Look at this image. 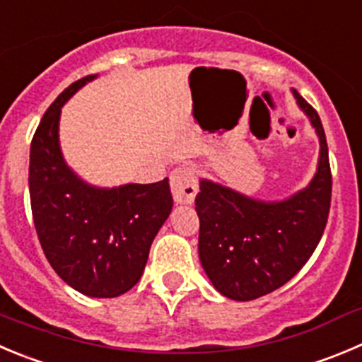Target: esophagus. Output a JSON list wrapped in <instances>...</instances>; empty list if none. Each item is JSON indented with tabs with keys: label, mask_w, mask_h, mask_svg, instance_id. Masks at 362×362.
Here are the masks:
<instances>
[{
	"label": "esophagus",
	"mask_w": 362,
	"mask_h": 362,
	"mask_svg": "<svg viewBox=\"0 0 362 362\" xmlns=\"http://www.w3.org/2000/svg\"><path fill=\"white\" fill-rule=\"evenodd\" d=\"M170 190L177 204H192L197 194V172L190 165H181L170 172Z\"/></svg>",
	"instance_id": "esophagus-1"
}]
</instances>
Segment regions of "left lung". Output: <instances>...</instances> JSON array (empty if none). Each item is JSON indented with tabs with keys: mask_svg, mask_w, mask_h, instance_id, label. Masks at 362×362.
<instances>
[{
	"mask_svg": "<svg viewBox=\"0 0 362 362\" xmlns=\"http://www.w3.org/2000/svg\"><path fill=\"white\" fill-rule=\"evenodd\" d=\"M293 95L320 139L318 168L309 187L286 201L263 202L202 179L195 197L202 268L233 300H254L286 284L325 230L332 195L325 132L316 110L297 90Z\"/></svg>",
	"mask_w": 362,
	"mask_h": 362,
	"instance_id": "8db88e82",
	"label": "left lung"
}]
</instances>
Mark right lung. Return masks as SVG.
<instances>
[{
	"label": "right lung",
	"mask_w": 362,
	"mask_h": 362,
	"mask_svg": "<svg viewBox=\"0 0 362 362\" xmlns=\"http://www.w3.org/2000/svg\"><path fill=\"white\" fill-rule=\"evenodd\" d=\"M95 74L69 85L47 108L30 149V202L40 247L76 291L113 298L142 277L151 243L172 211L168 177L95 188L65 165L58 144L62 106Z\"/></svg>",
	"instance_id": "right-lung-1"
}]
</instances>
